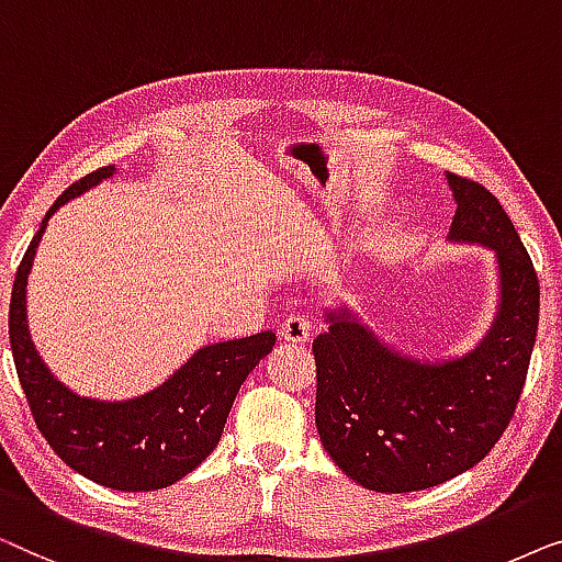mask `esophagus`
Masks as SVG:
<instances>
[{"label":"esophagus","mask_w":562,"mask_h":562,"mask_svg":"<svg viewBox=\"0 0 562 562\" xmlns=\"http://www.w3.org/2000/svg\"><path fill=\"white\" fill-rule=\"evenodd\" d=\"M311 330H313V323L307 321L305 315H297V313L288 315V318H284L282 326H280L282 338H284V341H290V344L311 341Z\"/></svg>","instance_id":"obj_1"}]
</instances>
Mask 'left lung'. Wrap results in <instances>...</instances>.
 Instances as JSON below:
<instances>
[{"label":"left lung","instance_id":"left-lung-1","mask_svg":"<svg viewBox=\"0 0 562 562\" xmlns=\"http://www.w3.org/2000/svg\"><path fill=\"white\" fill-rule=\"evenodd\" d=\"M446 180L456 201L448 241L496 257L499 303L486 336L463 357L423 361L338 307L313 341L321 442L369 492H420L473 469L507 430L535 349L540 284L515 224L484 186Z\"/></svg>","mask_w":562,"mask_h":562}]
</instances>
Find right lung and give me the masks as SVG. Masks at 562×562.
I'll list each match as a JSON object with an SVG mask.
<instances>
[{"mask_svg": "<svg viewBox=\"0 0 562 562\" xmlns=\"http://www.w3.org/2000/svg\"><path fill=\"white\" fill-rule=\"evenodd\" d=\"M116 172L99 168L68 188L45 213L18 267L10 303L14 367L37 430L81 476L116 492H155L176 484L211 456L224 432L236 392L272 351V330L203 346L172 376L139 397L109 402L81 397L53 376L27 326V278L47 218L76 195Z\"/></svg>", "mask_w": 562, "mask_h": 562, "instance_id": "add662e5", "label": "right lung"}]
</instances>
